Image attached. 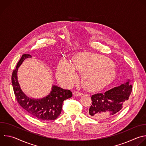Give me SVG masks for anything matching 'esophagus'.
Listing matches in <instances>:
<instances>
[{"instance_id": "1", "label": "esophagus", "mask_w": 146, "mask_h": 146, "mask_svg": "<svg viewBox=\"0 0 146 146\" xmlns=\"http://www.w3.org/2000/svg\"><path fill=\"white\" fill-rule=\"evenodd\" d=\"M73 94H74V96L78 97V96H82V95L83 94V93H81V92H78V91H75V92H73Z\"/></svg>"}]
</instances>
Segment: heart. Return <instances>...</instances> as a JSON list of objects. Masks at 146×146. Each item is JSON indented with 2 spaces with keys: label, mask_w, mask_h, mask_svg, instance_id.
Instances as JSON below:
<instances>
[{
  "label": "heart",
  "mask_w": 146,
  "mask_h": 146,
  "mask_svg": "<svg viewBox=\"0 0 146 146\" xmlns=\"http://www.w3.org/2000/svg\"><path fill=\"white\" fill-rule=\"evenodd\" d=\"M74 70L83 72L82 81L89 89L103 85L115 75V64L111 60L88 52L76 53L70 64L61 61L57 68L58 80L65 85H70L75 77Z\"/></svg>",
  "instance_id": "b5f03b06"
}]
</instances>
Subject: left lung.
Wrapping results in <instances>:
<instances>
[{"label":"left lung","instance_id":"1","mask_svg":"<svg viewBox=\"0 0 146 146\" xmlns=\"http://www.w3.org/2000/svg\"><path fill=\"white\" fill-rule=\"evenodd\" d=\"M129 81L119 86L92 96L88 115L96 119H105L119 113L125 106L132 92Z\"/></svg>","mask_w":146,"mask_h":146}]
</instances>
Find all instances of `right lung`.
I'll return each instance as SVG.
<instances>
[{"instance_id": "right-lung-1", "label": "right lung", "mask_w": 146, "mask_h": 146, "mask_svg": "<svg viewBox=\"0 0 146 146\" xmlns=\"http://www.w3.org/2000/svg\"><path fill=\"white\" fill-rule=\"evenodd\" d=\"M31 57L32 56L30 54H23L16 69L13 72L11 80L15 98L21 107L33 117L46 121L55 120L61 113L64 101L72 98V92L70 90L53 85L50 94L42 99L34 100L25 94L18 81L17 72L23 61Z\"/></svg>"}]
</instances>
